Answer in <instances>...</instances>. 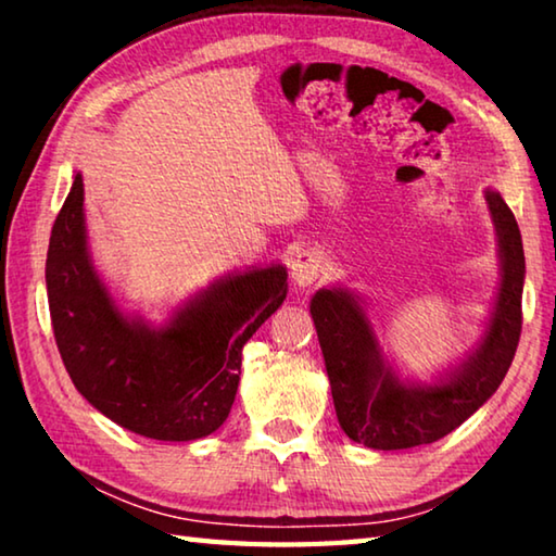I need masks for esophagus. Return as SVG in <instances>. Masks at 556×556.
Here are the masks:
<instances>
[{
    "instance_id": "1",
    "label": "esophagus",
    "mask_w": 556,
    "mask_h": 556,
    "mask_svg": "<svg viewBox=\"0 0 556 556\" xmlns=\"http://www.w3.org/2000/svg\"><path fill=\"white\" fill-rule=\"evenodd\" d=\"M289 269H291V279H294L299 287H312L318 279V271H321V257L312 250H304L291 260Z\"/></svg>"
}]
</instances>
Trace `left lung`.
Returning a JSON list of instances; mask_svg holds the SVG:
<instances>
[{"instance_id":"8db88e82","label":"left lung","mask_w":556,"mask_h":556,"mask_svg":"<svg viewBox=\"0 0 556 556\" xmlns=\"http://www.w3.org/2000/svg\"><path fill=\"white\" fill-rule=\"evenodd\" d=\"M497 242V291L481 341L431 380L402 375L375 333L368 304L345 285L318 289L312 318L331 382L338 425L348 439L375 451L431 444L493 397L510 368L522 328L525 252L513 211L485 188Z\"/></svg>"}]
</instances>
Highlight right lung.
<instances>
[{"label": "right lung", "mask_w": 556, "mask_h": 556, "mask_svg": "<svg viewBox=\"0 0 556 556\" xmlns=\"http://www.w3.org/2000/svg\"><path fill=\"white\" fill-rule=\"evenodd\" d=\"M46 291L65 370L115 425L156 441L213 434L235 402L242 348L285 304L281 262L230 271L172 306L162 324L129 312L90 252L83 174L53 223Z\"/></svg>", "instance_id": "1"}]
</instances>
